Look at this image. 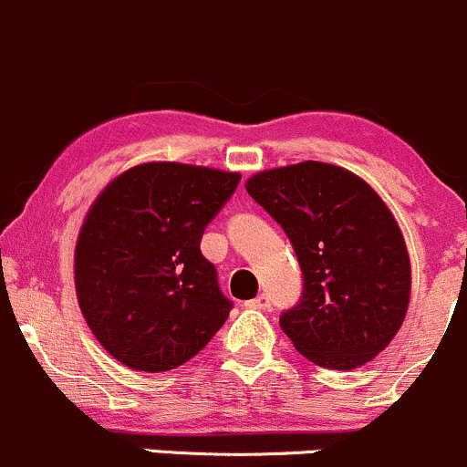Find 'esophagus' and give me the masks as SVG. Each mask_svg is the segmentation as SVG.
<instances>
[{"mask_svg":"<svg viewBox=\"0 0 467 467\" xmlns=\"http://www.w3.org/2000/svg\"><path fill=\"white\" fill-rule=\"evenodd\" d=\"M248 305H251V307H255V309H268V307H271V298H268L266 294H260L257 298H253Z\"/></svg>","mask_w":467,"mask_h":467,"instance_id":"1","label":"esophagus"}]
</instances>
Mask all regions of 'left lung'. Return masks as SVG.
I'll return each mask as SVG.
<instances>
[{"label": "left lung", "mask_w": 467, "mask_h": 467, "mask_svg": "<svg viewBox=\"0 0 467 467\" xmlns=\"http://www.w3.org/2000/svg\"><path fill=\"white\" fill-rule=\"evenodd\" d=\"M248 194L280 223L303 271V294L280 327L312 364L364 366L407 317L411 266L384 201L355 173L325 162L253 176Z\"/></svg>", "instance_id": "obj_1"}]
</instances>
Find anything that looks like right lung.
<instances>
[{"mask_svg": "<svg viewBox=\"0 0 467 467\" xmlns=\"http://www.w3.org/2000/svg\"><path fill=\"white\" fill-rule=\"evenodd\" d=\"M239 181V173L149 162L94 201L74 255L77 296L117 361L146 373L178 368L225 323L233 300L201 239Z\"/></svg>", "mask_w": 467, "mask_h": 467, "instance_id": "obj_1", "label": "right lung"}]
</instances>
